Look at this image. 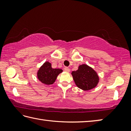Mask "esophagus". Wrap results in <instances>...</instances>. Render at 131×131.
<instances>
[{
    "mask_svg": "<svg viewBox=\"0 0 131 131\" xmlns=\"http://www.w3.org/2000/svg\"><path fill=\"white\" fill-rule=\"evenodd\" d=\"M64 70H65V71H67V72H69L70 71V69H69V68L68 67H65V68H64Z\"/></svg>",
    "mask_w": 131,
    "mask_h": 131,
    "instance_id": "esophagus-1",
    "label": "esophagus"
}]
</instances>
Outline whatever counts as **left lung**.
Returning a JSON list of instances; mask_svg holds the SVG:
<instances>
[{
  "mask_svg": "<svg viewBox=\"0 0 131 131\" xmlns=\"http://www.w3.org/2000/svg\"><path fill=\"white\" fill-rule=\"evenodd\" d=\"M73 79L78 87L87 91L95 87L99 82V77L93 69L88 66L82 65L78 70L71 73Z\"/></svg>",
  "mask_w": 131,
  "mask_h": 131,
  "instance_id": "1",
  "label": "left lung"
}]
</instances>
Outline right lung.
Masks as SVG:
<instances>
[{
    "label": "right lung",
    "mask_w": 131,
    "mask_h": 131,
    "mask_svg": "<svg viewBox=\"0 0 131 131\" xmlns=\"http://www.w3.org/2000/svg\"><path fill=\"white\" fill-rule=\"evenodd\" d=\"M62 70L59 69L52 68L51 63L46 62L39 70L37 76L40 81L47 85L52 84L53 83L58 74Z\"/></svg>",
    "instance_id": "obj_1"
}]
</instances>
